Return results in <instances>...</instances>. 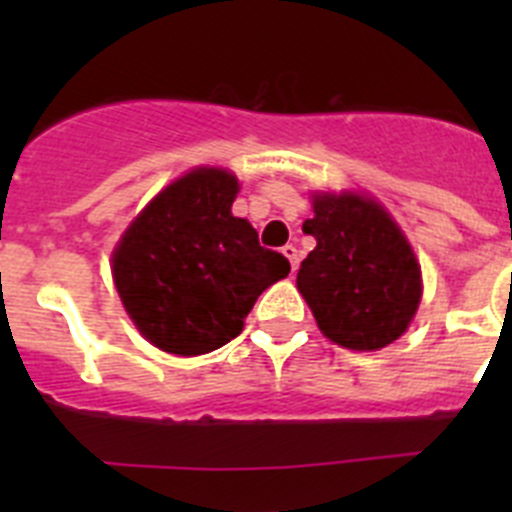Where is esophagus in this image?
Listing matches in <instances>:
<instances>
[{
	"mask_svg": "<svg viewBox=\"0 0 512 512\" xmlns=\"http://www.w3.org/2000/svg\"><path fill=\"white\" fill-rule=\"evenodd\" d=\"M282 253L289 259V266H292V271H297V266H300V251H297L295 246H284Z\"/></svg>",
	"mask_w": 512,
	"mask_h": 512,
	"instance_id": "obj_1",
	"label": "esophagus"
}]
</instances>
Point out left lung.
Wrapping results in <instances>:
<instances>
[{"mask_svg": "<svg viewBox=\"0 0 512 512\" xmlns=\"http://www.w3.org/2000/svg\"><path fill=\"white\" fill-rule=\"evenodd\" d=\"M302 230L318 246L297 289L323 336L351 351H377L408 330L423 295L420 264L400 225L364 194H312Z\"/></svg>", "mask_w": 512, "mask_h": 512, "instance_id": "obj_1", "label": "left lung"}]
</instances>
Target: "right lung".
Masks as SVG:
<instances>
[{
	"instance_id": "right-lung-1",
	"label": "right lung",
	"mask_w": 512,
	"mask_h": 512,
	"mask_svg": "<svg viewBox=\"0 0 512 512\" xmlns=\"http://www.w3.org/2000/svg\"><path fill=\"white\" fill-rule=\"evenodd\" d=\"M238 179L200 166L143 207L112 253V279L140 336L176 356L233 341L266 287L289 274L282 253L233 217Z\"/></svg>"
}]
</instances>
